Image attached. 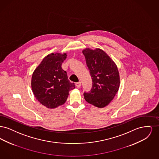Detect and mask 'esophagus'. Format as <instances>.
<instances>
[{
  "label": "esophagus",
  "mask_w": 159,
  "mask_h": 159,
  "mask_svg": "<svg viewBox=\"0 0 159 159\" xmlns=\"http://www.w3.org/2000/svg\"><path fill=\"white\" fill-rule=\"evenodd\" d=\"M76 86H77V88H80V86H81V82H77V83H76Z\"/></svg>",
  "instance_id": "obj_1"
}]
</instances>
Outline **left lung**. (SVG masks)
<instances>
[{"instance_id":"left-lung-1","label":"left lung","mask_w":159,"mask_h":159,"mask_svg":"<svg viewBox=\"0 0 159 159\" xmlns=\"http://www.w3.org/2000/svg\"><path fill=\"white\" fill-rule=\"evenodd\" d=\"M87 67L92 80L89 92H84L85 100L99 108L107 106L114 98L120 86V77L113 61L100 49H84Z\"/></svg>"}]
</instances>
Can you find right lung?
Listing matches in <instances>:
<instances>
[{"instance_id": "add662e5", "label": "right lung", "mask_w": 159, "mask_h": 159, "mask_svg": "<svg viewBox=\"0 0 159 159\" xmlns=\"http://www.w3.org/2000/svg\"><path fill=\"white\" fill-rule=\"evenodd\" d=\"M66 58V53H51L33 73L31 88L34 97L48 108L64 104L69 91L75 88V83L70 82L67 72L61 67Z\"/></svg>"}]
</instances>
